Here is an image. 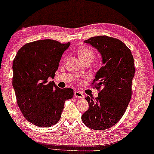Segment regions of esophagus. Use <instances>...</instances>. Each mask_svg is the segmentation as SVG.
Returning <instances> with one entry per match:
<instances>
[{"label": "esophagus", "instance_id": "esophagus-1", "mask_svg": "<svg viewBox=\"0 0 154 154\" xmlns=\"http://www.w3.org/2000/svg\"><path fill=\"white\" fill-rule=\"evenodd\" d=\"M75 97L76 98H79V99H84V94L80 91H75Z\"/></svg>", "mask_w": 154, "mask_h": 154}]
</instances>
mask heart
<instances>
[{
  "label": "heart",
  "instance_id": "b5f03b06",
  "mask_svg": "<svg viewBox=\"0 0 154 154\" xmlns=\"http://www.w3.org/2000/svg\"><path fill=\"white\" fill-rule=\"evenodd\" d=\"M78 54H79V57L82 61H86L87 59H92L93 60L94 57H95L93 50L88 48H81L78 52Z\"/></svg>",
  "mask_w": 154,
  "mask_h": 154
}]
</instances>
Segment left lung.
<instances>
[{
	"label": "left lung",
	"mask_w": 154,
	"mask_h": 154,
	"mask_svg": "<svg viewBox=\"0 0 154 154\" xmlns=\"http://www.w3.org/2000/svg\"><path fill=\"white\" fill-rule=\"evenodd\" d=\"M98 50L103 66L96 73L93 84L102 88L95 100H86L89 108L82 120L87 127L105 130L120 120L131 97L132 80L136 68L131 50L122 41L107 36H97L84 41Z\"/></svg>",
	"instance_id": "1"
}]
</instances>
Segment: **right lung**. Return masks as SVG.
Listing matches in <instances>:
<instances>
[{
    "label": "right lung",
    "instance_id": "add662e5",
    "mask_svg": "<svg viewBox=\"0 0 154 154\" xmlns=\"http://www.w3.org/2000/svg\"><path fill=\"white\" fill-rule=\"evenodd\" d=\"M70 43L44 39L26 43L13 61L12 85L17 104L27 120L36 127H50L60 120L70 88H59L53 79L61 56Z\"/></svg>",
    "mask_w": 154,
    "mask_h": 154
}]
</instances>
